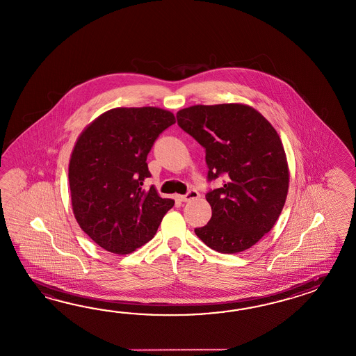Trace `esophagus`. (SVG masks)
<instances>
[{"label": "esophagus", "mask_w": 356, "mask_h": 356, "mask_svg": "<svg viewBox=\"0 0 356 356\" xmlns=\"http://www.w3.org/2000/svg\"><path fill=\"white\" fill-rule=\"evenodd\" d=\"M200 193L196 190H191L188 191V193L187 195H182V196H179V200L183 201V202H188L191 200L199 199Z\"/></svg>", "instance_id": "34e87169"}]
</instances>
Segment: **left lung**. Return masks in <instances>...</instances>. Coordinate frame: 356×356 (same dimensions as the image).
Instances as JSON below:
<instances>
[{"mask_svg":"<svg viewBox=\"0 0 356 356\" xmlns=\"http://www.w3.org/2000/svg\"><path fill=\"white\" fill-rule=\"evenodd\" d=\"M178 124L207 149V193L211 219L195 233L207 246L236 254L274 227L287 199L289 169L281 138L264 116L245 104L193 105L177 113Z\"/></svg>","mask_w":356,"mask_h":356,"instance_id":"8db88e82","label":"left lung"}]
</instances>
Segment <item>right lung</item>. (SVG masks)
Segmentation results:
<instances>
[{
  "mask_svg": "<svg viewBox=\"0 0 356 356\" xmlns=\"http://www.w3.org/2000/svg\"><path fill=\"white\" fill-rule=\"evenodd\" d=\"M175 123L154 106L115 108L87 125L69 160V187L76 222L108 252L125 255L147 243L174 200L154 186L146 159L159 134Z\"/></svg>",
  "mask_w": 356,
  "mask_h": 356,
  "instance_id": "add662e5",
  "label": "right lung"
}]
</instances>
